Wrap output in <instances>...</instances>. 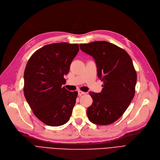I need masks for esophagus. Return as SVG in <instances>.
Wrapping results in <instances>:
<instances>
[{
  "mask_svg": "<svg viewBox=\"0 0 160 160\" xmlns=\"http://www.w3.org/2000/svg\"><path fill=\"white\" fill-rule=\"evenodd\" d=\"M86 93L85 92H82V91H78V95L79 96H81V95H83V94H85Z\"/></svg>",
  "mask_w": 160,
  "mask_h": 160,
  "instance_id": "obj_1",
  "label": "esophagus"
}]
</instances>
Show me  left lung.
I'll list each match as a JSON object with an SVG mask.
<instances>
[{
	"instance_id": "8db88e82",
	"label": "left lung",
	"mask_w": 160,
	"mask_h": 160,
	"mask_svg": "<svg viewBox=\"0 0 160 160\" xmlns=\"http://www.w3.org/2000/svg\"><path fill=\"white\" fill-rule=\"evenodd\" d=\"M80 49L93 57L102 81L100 93L90 92L93 102L87 108L91 122L107 125L117 121L129 106L135 93L137 73L125 50L107 41L80 44Z\"/></svg>"
}]
</instances>
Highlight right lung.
Returning a JSON list of instances; mask_svg holds the SVG:
<instances>
[{
    "label": "right lung",
    "mask_w": 160,
    "mask_h": 160,
    "mask_svg": "<svg viewBox=\"0 0 160 160\" xmlns=\"http://www.w3.org/2000/svg\"><path fill=\"white\" fill-rule=\"evenodd\" d=\"M79 50L78 44H47L28 62L23 77L25 98L35 116L47 125H62L71 117L78 93L62 86Z\"/></svg>",
    "instance_id": "1"
}]
</instances>
